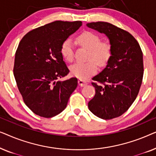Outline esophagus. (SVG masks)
<instances>
[{"mask_svg":"<svg viewBox=\"0 0 156 156\" xmlns=\"http://www.w3.org/2000/svg\"><path fill=\"white\" fill-rule=\"evenodd\" d=\"M78 84L80 87H84L87 84V82H85V81H84V80H80H80H78Z\"/></svg>","mask_w":156,"mask_h":156,"instance_id":"1","label":"esophagus"}]
</instances>
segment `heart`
I'll use <instances>...</instances> for the list:
<instances>
[{
  "label": "heart",
  "mask_w": 156,
  "mask_h": 156,
  "mask_svg": "<svg viewBox=\"0 0 156 156\" xmlns=\"http://www.w3.org/2000/svg\"><path fill=\"white\" fill-rule=\"evenodd\" d=\"M76 41L79 45L89 50V61L86 63H76L71 65L70 72L75 77L85 80L96 73L97 65L104 67L112 58V48L111 44L107 42H101L100 37L95 33L84 32L76 37ZM60 52L66 61L69 62L73 61L74 48L71 40H67L63 42Z\"/></svg>",
  "instance_id": "heart-1"
}]
</instances>
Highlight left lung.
I'll return each instance as SVG.
<instances>
[{
	"label": "left lung",
	"mask_w": 156,
	"mask_h": 156,
	"mask_svg": "<svg viewBox=\"0 0 156 156\" xmlns=\"http://www.w3.org/2000/svg\"><path fill=\"white\" fill-rule=\"evenodd\" d=\"M87 26L104 33L112 48L106 67L92 78L95 96L89 109L102 119L120 116L137 97L144 76L143 53L139 44L128 32L106 22L87 23Z\"/></svg>",
	"instance_id": "8db88e82"
}]
</instances>
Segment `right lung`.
Here are the masks:
<instances>
[{"instance_id":"1","label":"right lung","mask_w":156,"mask_h":156,"mask_svg":"<svg viewBox=\"0 0 156 156\" xmlns=\"http://www.w3.org/2000/svg\"><path fill=\"white\" fill-rule=\"evenodd\" d=\"M82 25L81 21H54L27 33L19 43L13 74L25 104L38 116L60 114L77 87L75 77L58 80L69 72L60 49Z\"/></svg>"}]
</instances>
